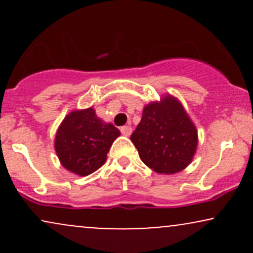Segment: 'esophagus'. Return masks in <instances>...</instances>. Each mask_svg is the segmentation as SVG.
Segmentation results:
<instances>
[{
	"label": "esophagus",
	"instance_id": "1",
	"mask_svg": "<svg viewBox=\"0 0 253 253\" xmlns=\"http://www.w3.org/2000/svg\"><path fill=\"white\" fill-rule=\"evenodd\" d=\"M120 130L125 136H129L130 134H132V127H129V126H123L120 128Z\"/></svg>",
	"mask_w": 253,
	"mask_h": 253
}]
</instances>
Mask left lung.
I'll use <instances>...</instances> for the list:
<instances>
[{
    "label": "left lung",
    "instance_id": "obj_1",
    "mask_svg": "<svg viewBox=\"0 0 253 253\" xmlns=\"http://www.w3.org/2000/svg\"><path fill=\"white\" fill-rule=\"evenodd\" d=\"M130 140L144 164L157 173L172 175L193 161L199 143L197 129L181 101L167 94L144 107Z\"/></svg>",
    "mask_w": 253,
    "mask_h": 253
}]
</instances>
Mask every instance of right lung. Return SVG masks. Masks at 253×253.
Listing matches in <instances>:
<instances>
[{"label":"right lung","instance_id":"add662e5","mask_svg":"<svg viewBox=\"0 0 253 253\" xmlns=\"http://www.w3.org/2000/svg\"><path fill=\"white\" fill-rule=\"evenodd\" d=\"M120 130L104 123L92 107L69 113L58 127L54 150L60 164L78 176H88L106 163L107 153Z\"/></svg>","mask_w":253,"mask_h":253}]
</instances>
